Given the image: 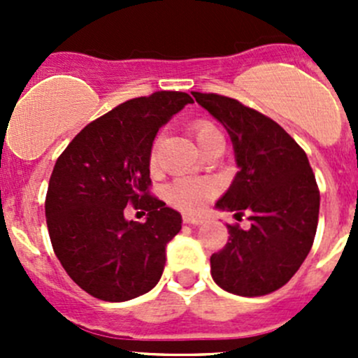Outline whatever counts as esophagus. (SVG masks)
I'll return each instance as SVG.
<instances>
[{"label":"esophagus","instance_id":"34e87169","mask_svg":"<svg viewBox=\"0 0 358 358\" xmlns=\"http://www.w3.org/2000/svg\"><path fill=\"white\" fill-rule=\"evenodd\" d=\"M183 222L189 223V225H201V223L206 222V218L201 215H185L183 216Z\"/></svg>","mask_w":358,"mask_h":358}]
</instances>
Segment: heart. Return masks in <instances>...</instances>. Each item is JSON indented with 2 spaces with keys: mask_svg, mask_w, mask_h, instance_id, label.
<instances>
[{
  "mask_svg": "<svg viewBox=\"0 0 358 358\" xmlns=\"http://www.w3.org/2000/svg\"><path fill=\"white\" fill-rule=\"evenodd\" d=\"M197 145L204 147L211 140L222 136L220 129L208 121H199L192 126ZM216 194V185L204 178H180L166 187V199L182 211H197Z\"/></svg>",
  "mask_w": 358,
  "mask_h": 358,
  "instance_id": "b5f03b06",
  "label": "heart"
}]
</instances>
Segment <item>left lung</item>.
I'll return each mask as SVG.
<instances>
[{
	"instance_id": "left-lung-1",
	"label": "left lung",
	"mask_w": 358,
	"mask_h": 358,
	"mask_svg": "<svg viewBox=\"0 0 358 358\" xmlns=\"http://www.w3.org/2000/svg\"><path fill=\"white\" fill-rule=\"evenodd\" d=\"M229 133L239 171L216 201L222 211L249 215V229L227 225L229 243L211 256L213 280L239 296L282 287L312 249L320 194L305 150L258 110L215 93H192Z\"/></svg>"
}]
</instances>
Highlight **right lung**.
Instances as JSON below:
<instances>
[{
    "mask_svg": "<svg viewBox=\"0 0 358 358\" xmlns=\"http://www.w3.org/2000/svg\"><path fill=\"white\" fill-rule=\"evenodd\" d=\"M192 102L182 92L128 100L83 128L57 159L45 202L50 241L88 294L128 301L161 279L182 215L149 194L150 152L159 128ZM129 203L148 211L145 224L124 218Z\"/></svg>",
    "mask_w": 358,
    "mask_h": 358,
    "instance_id": "right-lung-1",
    "label": "right lung"
}]
</instances>
